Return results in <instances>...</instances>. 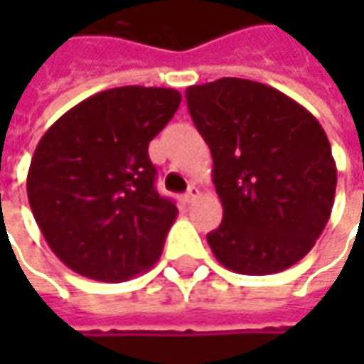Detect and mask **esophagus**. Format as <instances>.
I'll return each mask as SVG.
<instances>
[{"label": "esophagus", "instance_id": "obj_1", "mask_svg": "<svg viewBox=\"0 0 364 364\" xmlns=\"http://www.w3.org/2000/svg\"><path fill=\"white\" fill-rule=\"evenodd\" d=\"M196 196H198V188H196V186H190V188L186 190V194H184V200H186V203H192Z\"/></svg>", "mask_w": 364, "mask_h": 364}]
</instances>
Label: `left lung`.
<instances>
[{"instance_id": "1", "label": "left lung", "mask_w": 364, "mask_h": 364, "mask_svg": "<svg viewBox=\"0 0 364 364\" xmlns=\"http://www.w3.org/2000/svg\"><path fill=\"white\" fill-rule=\"evenodd\" d=\"M190 117L213 154L223 223L206 235L220 265L279 273L328 223L336 164L314 115L282 91L225 77L186 89Z\"/></svg>"}]
</instances>
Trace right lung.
Instances as JSON below:
<instances>
[{"mask_svg":"<svg viewBox=\"0 0 364 364\" xmlns=\"http://www.w3.org/2000/svg\"><path fill=\"white\" fill-rule=\"evenodd\" d=\"M182 95L117 87L66 111L42 135L28 170V200L52 253L97 282H125L161 255L178 208L156 192L149 141Z\"/></svg>","mask_w":364,"mask_h":364,"instance_id":"1","label":"right lung"}]
</instances>
